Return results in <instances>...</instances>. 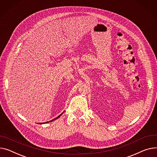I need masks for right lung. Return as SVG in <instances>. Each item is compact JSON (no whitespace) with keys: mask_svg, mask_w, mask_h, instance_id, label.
I'll list each match as a JSON object with an SVG mask.
<instances>
[{"mask_svg":"<svg viewBox=\"0 0 157 157\" xmlns=\"http://www.w3.org/2000/svg\"><path fill=\"white\" fill-rule=\"evenodd\" d=\"M63 113H64V112H62V113L61 114H60V115H59V116H58L57 117H56L55 119H52V120H51V121H48V122H42V123H40V124H46V123H48V122H52V121H55V120L57 119L58 118H59V117H60V116H62V114H63ZM38 124H39V123H38Z\"/></svg>","mask_w":157,"mask_h":157,"instance_id":"right-lung-1","label":"right lung"}]
</instances>
